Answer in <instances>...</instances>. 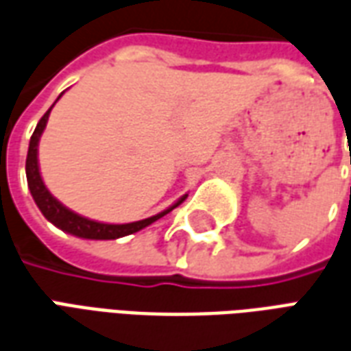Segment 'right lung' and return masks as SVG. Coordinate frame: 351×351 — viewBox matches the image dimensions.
Segmentation results:
<instances>
[{"mask_svg":"<svg viewBox=\"0 0 351 351\" xmlns=\"http://www.w3.org/2000/svg\"><path fill=\"white\" fill-rule=\"evenodd\" d=\"M62 97V95H60ZM58 97V99H60ZM54 107V105H52ZM52 107L45 112L37 128H35L34 135L29 138V148H27V158H26V176H27V188L32 191V197H34L35 205L39 206V210L43 213V216L54 223L56 228H60L65 233H71L75 237H80V239H93V241H112V239H120V237L131 235V233H137L141 229H145L146 226H150L156 220L163 218L165 214H169L173 208L182 203L184 199L188 195H182V197L176 201L175 205H171L169 208H165L163 213L156 214V216H150L146 220L133 221V223H101V221L88 220L80 214L73 213L67 206H64L56 197H52V193L47 190V186L43 182L41 173H39V161H37V146H39V138H41V133L47 128V122H49V114Z\"/></svg>","mask_w":351,"mask_h":351,"instance_id":"1","label":"right lung"}]
</instances>
